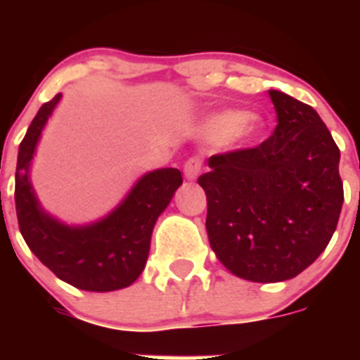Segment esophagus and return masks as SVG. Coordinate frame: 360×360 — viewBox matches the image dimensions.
Returning a JSON list of instances; mask_svg holds the SVG:
<instances>
[{
    "mask_svg": "<svg viewBox=\"0 0 360 360\" xmlns=\"http://www.w3.org/2000/svg\"><path fill=\"white\" fill-rule=\"evenodd\" d=\"M203 167V162L200 157H191L189 160L184 164V173H186V178L187 180H195L196 176L200 174V171H202Z\"/></svg>",
    "mask_w": 360,
    "mask_h": 360,
    "instance_id": "esophagus-1",
    "label": "esophagus"
}]
</instances>
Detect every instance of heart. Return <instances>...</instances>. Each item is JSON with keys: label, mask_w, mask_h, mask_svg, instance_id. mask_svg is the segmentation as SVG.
<instances>
[{"label": "heart", "mask_w": 360, "mask_h": 360, "mask_svg": "<svg viewBox=\"0 0 360 360\" xmlns=\"http://www.w3.org/2000/svg\"><path fill=\"white\" fill-rule=\"evenodd\" d=\"M209 135L214 139L231 136L232 141H250L259 131V120L254 115H243L238 111H225L212 117L207 126Z\"/></svg>", "instance_id": "obj_1"}]
</instances>
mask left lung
<instances>
[{
  "instance_id": "8db88e82",
  "label": "left lung",
  "mask_w": 360,
  "mask_h": 360,
  "mask_svg": "<svg viewBox=\"0 0 360 360\" xmlns=\"http://www.w3.org/2000/svg\"><path fill=\"white\" fill-rule=\"evenodd\" d=\"M269 95L274 133L256 148L212 155L198 178L211 249L232 274L256 283L295 278L316 262L345 202L341 153L317 111L283 91Z\"/></svg>"
}]
</instances>
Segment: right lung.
<instances>
[{"label": "right lung", "instance_id": "obj_1", "mask_svg": "<svg viewBox=\"0 0 360 360\" xmlns=\"http://www.w3.org/2000/svg\"><path fill=\"white\" fill-rule=\"evenodd\" d=\"M61 94L39 108L19 144L14 191L19 231L39 262L72 287L90 292L129 287L144 270L155 221L182 186V173L165 167L144 174L119 207L97 224H59L39 207L28 180L36 144Z\"/></svg>", "mask_w": 360, "mask_h": 360}]
</instances>
